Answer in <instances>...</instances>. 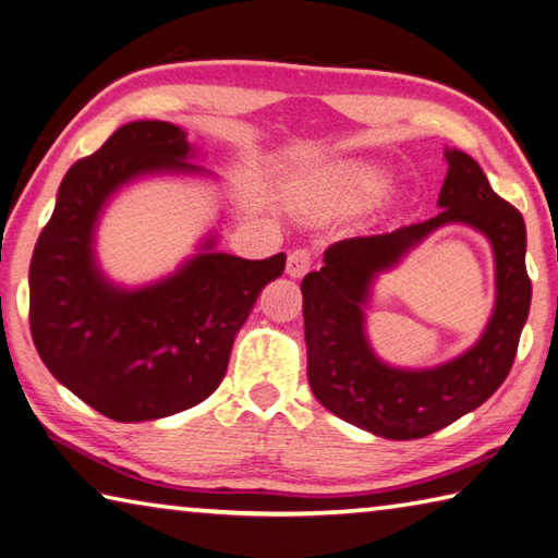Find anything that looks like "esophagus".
Masks as SVG:
<instances>
[{
	"label": "esophagus",
	"mask_w": 558,
	"mask_h": 558,
	"mask_svg": "<svg viewBox=\"0 0 558 558\" xmlns=\"http://www.w3.org/2000/svg\"><path fill=\"white\" fill-rule=\"evenodd\" d=\"M310 266H312V256H310V251H305V248H295L288 256V276L290 278H302L305 276V272L310 270Z\"/></svg>",
	"instance_id": "esophagus-1"
}]
</instances>
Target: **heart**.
<instances>
[{
	"label": "heart",
	"mask_w": 558,
	"mask_h": 558,
	"mask_svg": "<svg viewBox=\"0 0 558 558\" xmlns=\"http://www.w3.org/2000/svg\"><path fill=\"white\" fill-rule=\"evenodd\" d=\"M388 170L363 158H337L312 166L292 185V207L307 219L359 211L388 190Z\"/></svg>",
	"instance_id": "obj_1"
}]
</instances>
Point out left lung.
I'll return each instance as SVG.
<instances>
[{
    "label": "left lung",
    "instance_id": "obj_1",
    "mask_svg": "<svg viewBox=\"0 0 558 558\" xmlns=\"http://www.w3.org/2000/svg\"><path fill=\"white\" fill-rule=\"evenodd\" d=\"M449 163L441 209L422 225L390 234L343 239L324 251V266L302 280L307 380L324 408L383 439H420L490 398L508 378L530 314L526 229L510 202L495 195L483 168L459 148ZM444 226H469L489 239L496 263V302L489 324L459 357L429 369H402L369 347L365 310L372 286Z\"/></svg>",
    "mask_w": 558,
    "mask_h": 558
}]
</instances>
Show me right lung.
<instances>
[{
  "mask_svg": "<svg viewBox=\"0 0 558 558\" xmlns=\"http://www.w3.org/2000/svg\"><path fill=\"white\" fill-rule=\"evenodd\" d=\"M199 156L178 124L129 121L68 170L36 241L28 317L38 356L109 420H160L207 400L260 290L286 268V253L248 260L217 251L215 227L163 278L124 286L107 276L97 231L111 199L150 178L219 180Z\"/></svg>",
  "mask_w": 558,
  "mask_h": 558,
  "instance_id": "add662e5",
  "label": "right lung"
}]
</instances>
